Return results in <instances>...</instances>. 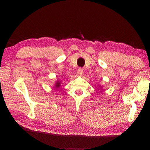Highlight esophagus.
Instances as JSON below:
<instances>
[{"mask_svg":"<svg viewBox=\"0 0 150 150\" xmlns=\"http://www.w3.org/2000/svg\"><path fill=\"white\" fill-rule=\"evenodd\" d=\"M77 72H78V73H79V74L80 75H83V69L81 67H79V69H78V70H77Z\"/></svg>","mask_w":150,"mask_h":150,"instance_id":"obj_1","label":"esophagus"}]
</instances>
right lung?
<instances>
[{"instance_id":"obj_1","label":"right lung","mask_w":150,"mask_h":150,"mask_svg":"<svg viewBox=\"0 0 150 150\" xmlns=\"http://www.w3.org/2000/svg\"><path fill=\"white\" fill-rule=\"evenodd\" d=\"M59 86H60V83L59 82H57L56 84H55V87H56V88H57V87H59Z\"/></svg>"}]
</instances>
